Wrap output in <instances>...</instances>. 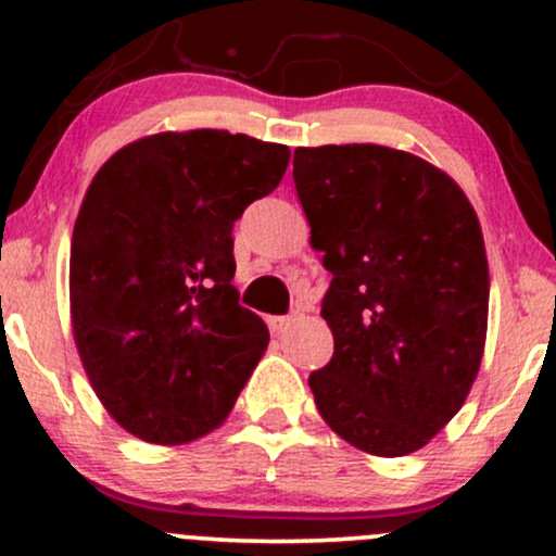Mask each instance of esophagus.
<instances>
[{"mask_svg": "<svg viewBox=\"0 0 556 556\" xmlns=\"http://www.w3.org/2000/svg\"><path fill=\"white\" fill-rule=\"evenodd\" d=\"M295 321H298V314H290V316H271V318H269V329L274 331V334H279V331H287Z\"/></svg>", "mask_w": 556, "mask_h": 556, "instance_id": "34e87169", "label": "esophagus"}]
</instances>
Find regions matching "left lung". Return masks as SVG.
Here are the masks:
<instances>
[{
	"label": "left lung",
	"instance_id": "left-lung-1",
	"mask_svg": "<svg viewBox=\"0 0 556 556\" xmlns=\"http://www.w3.org/2000/svg\"><path fill=\"white\" fill-rule=\"evenodd\" d=\"M292 180L331 285L334 355L308 387L329 429L402 457L460 410L483 358L489 264L460 185L374 143L295 149Z\"/></svg>",
	"mask_w": 556,
	"mask_h": 556
}]
</instances>
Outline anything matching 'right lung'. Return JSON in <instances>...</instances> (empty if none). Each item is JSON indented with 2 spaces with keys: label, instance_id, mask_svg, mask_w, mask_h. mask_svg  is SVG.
<instances>
[{
  "label": "right lung",
  "instance_id": "obj_1",
  "mask_svg": "<svg viewBox=\"0 0 556 556\" xmlns=\"http://www.w3.org/2000/svg\"><path fill=\"white\" fill-rule=\"evenodd\" d=\"M290 149L227 130L159 132L96 172L73 229L70 314L96 397L151 444L214 431L269 344L235 290L232 227Z\"/></svg>",
  "mask_w": 556,
  "mask_h": 556
}]
</instances>
